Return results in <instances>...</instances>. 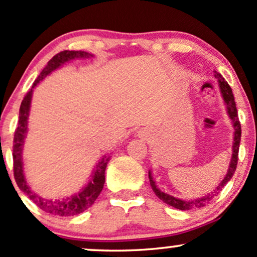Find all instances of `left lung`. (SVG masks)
I'll list each match as a JSON object with an SVG mask.
<instances>
[{"instance_id":"obj_1","label":"left lung","mask_w":257,"mask_h":257,"mask_svg":"<svg viewBox=\"0 0 257 257\" xmlns=\"http://www.w3.org/2000/svg\"><path fill=\"white\" fill-rule=\"evenodd\" d=\"M215 78L217 79V83H219V88H220V93L221 96H222L223 102L226 105V111L228 117L232 120L233 124V145H232V157H231V162H229V167L228 170H227L225 178L222 179V181L217 185V187L215 188L213 192L205 194V196L200 197V198H196V199H180L176 198V197L170 196L166 192H162L161 190L157 187L156 185L155 179H153L152 172L149 170V179H150V185H151L153 192H155L156 196L158 197L159 199L163 200L164 203L168 205L173 206V208L180 209V210H190V209H196V208H202L208 204L211 199L214 198L215 196H217L221 190L225 187V185L229 180L232 179L233 174H234L235 169H237V163H238V151H239V144H240V137H241V129H240V123L239 119H238V112H237V107H235V101H234V96H233L232 89L229 87L228 83L225 81V78L220 75V73L215 72Z\"/></svg>"}]
</instances>
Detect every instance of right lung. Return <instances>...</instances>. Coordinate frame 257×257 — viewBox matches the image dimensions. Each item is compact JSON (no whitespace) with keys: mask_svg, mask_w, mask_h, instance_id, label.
I'll list each match as a JSON object with an SVG mask.
<instances>
[{"mask_svg":"<svg viewBox=\"0 0 257 257\" xmlns=\"http://www.w3.org/2000/svg\"><path fill=\"white\" fill-rule=\"evenodd\" d=\"M94 55L88 52L82 51H64L58 53L54 55L46 67L40 73V76L36 78V81L32 84V88L28 91L25 95L24 100L22 101L19 110V123H18V128L14 133V141H13V162H14V179L20 191H23L26 196L30 198L32 202L36 204L38 208L42 209L43 211L48 214L58 215V216H73L83 213L88 208H90L94 204L96 198L99 197L100 192L102 191L105 184V170L107 167L108 161H110V155H104L101 159L98 162L95 167H94L93 173H91L89 181L85 184L81 191L75 194H71L69 197H64V198L58 199H48L43 198L40 194L31 190L30 186L26 182V178L24 174V162H23V149H24V143L26 134H28V119L29 113H30L31 107V100L32 93H34V88L43 81L48 75H51L53 71L58 70L59 67L63 66L64 64L69 63L73 59H87L93 58Z\"/></svg>","mask_w":257,"mask_h":257,"instance_id":"add662e5","label":"right lung"}]
</instances>
